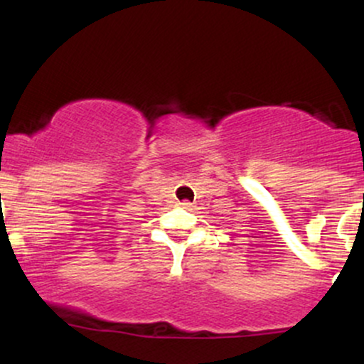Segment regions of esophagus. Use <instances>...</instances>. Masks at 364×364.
Instances as JSON below:
<instances>
[{
	"label": "esophagus",
	"instance_id": "obj_1",
	"mask_svg": "<svg viewBox=\"0 0 364 364\" xmlns=\"http://www.w3.org/2000/svg\"><path fill=\"white\" fill-rule=\"evenodd\" d=\"M183 205H186V203H183Z\"/></svg>",
	"mask_w": 364,
	"mask_h": 364
}]
</instances>
